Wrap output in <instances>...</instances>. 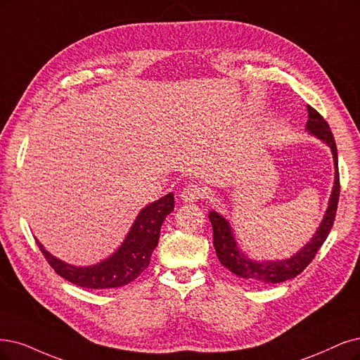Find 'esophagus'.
Returning a JSON list of instances; mask_svg holds the SVG:
<instances>
[{
	"instance_id": "obj_1",
	"label": "esophagus",
	"mask_w": 360,
	"mask_h": 360,
	"mask_svg": "<svg viewBox=\"0 0 360 360\" xmlns=\"http://www.w3.org/2000/svg\"><path fill=\"white\" fill-rule=\"evenodd\" d=\"M205 190L203 187H200V185L197 184H190L187 185V187H184L182 191H181V198L184 202L187 203H195L198 200H202V198L205 197Z\"/></svg>"
}]
</instances>
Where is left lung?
Listing matches in <instances>:
<instances>
[{"mask_svg":"<svg viewBox=\"0 0 360 360\" xmlns=\"http://www.w3.org/2000/svg\"><path fill=\"white\" fill-rule=\"evenodd\" d=\"M307 130H310V133H313V135H316L319 139H322L330 146L337 172H335V185H334V190H332V195L329 198L326 215L321 224V227H319V230L313 236L310 243L305 245L298 254L283 261H264V262L250 261L242 254L240 250H238L229 222L222 217H219L217 212H210L209 214L212 229H214V248L217 250L218 259L221 261L224 267H227L236 276L246 278V281L250 283H255V285L281 283L301 274L304 269L313 261L317 250L322 248L332 229V225H334L337 207H338L340 188H341L335 139H334V135H332L329 124L326 123V120L319 114L313 106H309Z\"/></svg>","mask_w":360,"mask_h":360,"instance_id":"8db88e82","label":"left lung"}]
</instances>
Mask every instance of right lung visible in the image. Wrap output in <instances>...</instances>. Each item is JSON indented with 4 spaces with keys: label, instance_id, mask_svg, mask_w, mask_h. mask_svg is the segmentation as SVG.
<instances>
[{
    "label": "right lung",
    "instance_id": "obj_1",
    "mask_svg": "<svg viewBox=\"0 0 360 360\" xmlns=\"http://www.w3.org/2000/svg\"><path fill=\"white\" fill-rule=\"evenodd\" d=\"M175 198L167 194L141 210L127 238L115 254L91 267H74L50 255L37 240L44 258L65 281L89 289H108L130 283L150 265L151 254L158 243L160 229L173 210Z\"/></svg>",
    "mask_w": 360,
    "mask_h": 360
}]
</instances>
